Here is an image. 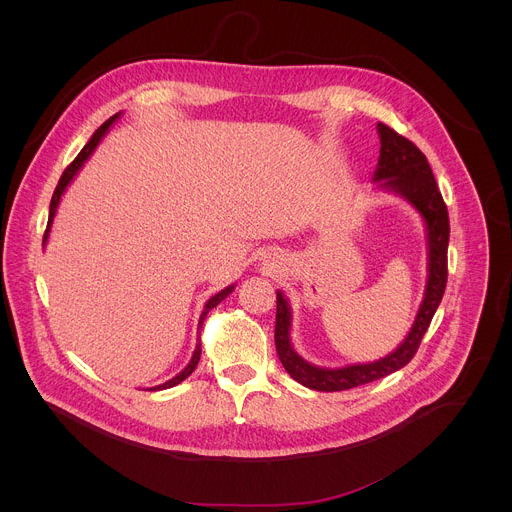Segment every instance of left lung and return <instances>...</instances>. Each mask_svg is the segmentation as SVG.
Returning a JSON list of instances; mask_svg holds the SVG:
<instances>
[{
    "label": "left lung",
    "mask_w": 512,
    "mask_h": 512,
    "mask_svg": "<svg viewBox=\"0 0 512 512\" xmlns=\"http://www.w3.org/2000/svg\"><path fill=\"white\" fill-rule=\"evenodd\" d=\"M380 138L378 165L372 173V183L378 191L392 193L416 209L424 220L428 246V276L424 299L418 307L416 319L404 341L386 357L372 363L327 368L305 361L292 343V307L284 292H276V351L284 368L293 380L305 388L319 392L349 390L372 380L384 378L402 366L408 365L418 351V345L428 331L432 317L441 303L447 284V244H449V217L441 199L438 183L426 155L410 140L396 134L386 124H376Z\"/></svg>",
    "instance_id": "8db88e82"
}]
</instances>
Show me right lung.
I'll list each match as a JSON object with an SVG mask.
<instances>
[{
  "mask_svg": "<svg viewBox=\"0 0 512 512\" xmlns=\"http://www.w3.org/2000/svg\"><path fill=\"white\" fill-rule=\"evenodd\" d=\"M120 116H122V112H118V114H114L112 118H108L94 134H92V138L88 140V144L82 147V151L76 155V159H74L73 163L65 169V173H63V177H61V181H59V185H57V189H55V193H53V199H51V207H49V222H47V230H45V236H43V248L47 246V240H49V234H51V226H53V220H55V215H57V209H59V205H61V199H63V195H65V191H67V187L73 183L74 177L78 175V171L82 169V165L86 163V159L94 153V149L96 146L102 142V138L108 134V130L120 120ZM234 286L236 284H230V286H226L224 290H220L219 293H215L207 303H205V307H203V313H201V317H199V327H197V345H195V351H193V357H191V361L187 363V366L179 372V374H175L173 378H169L167 382H163V384H157V386H151L149 390H165V388H173V386H177L179 382H183L193 370H195V366L199 365V359H201V331H203V323H205V319H207V313L213 309V307H217L220 301L224 299V297H228L232 290H234Z\"/></svg>",
  "mask_w": 512,
  "mask_h": 512,
  "instance_id": "add662e5",
  "label": "right lung"
}]
</instances>
